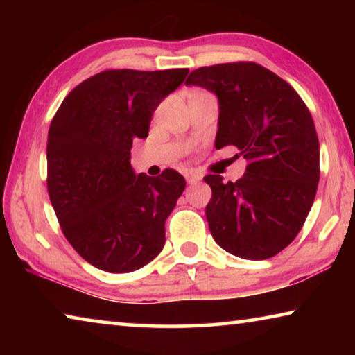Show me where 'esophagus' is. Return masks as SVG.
<instances>
[{"label":"esophagus","instance_id":"esophagus-1","mask_svg":"<svg viewBox=\"0 0 355 355\" xmlns=\"http://www.w3.org/2000/svg\"><path fill=\"white\" fill-rule=\"evenodd\" d=\"M200 180H202V175H199V173H188V175H186V182L189 184H194L197 182H200Z\"/></svg>","mask_w":355,"mask_h":355}]
</instances>
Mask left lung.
Wrapping results in <instances>:
<instances>
[{
    "mask_svg": "<svg viewBox=\"0 0 355 355\" xmlns=\"http://www.w3.org/2000/svg\"><path fill=\"white\" fill-rule=\"evenodd\" d=\"M186 84L218 95L214 146H235L248 161L235 183L203 177L211 188L205 214L214 241L245 260L277 255L302 228L320 182V142L307 105L255 62L200 67Z\"/></svg>",
    "mask_w": 355,
    "mask_h": 355,
    "instance_id": "1",
    "label": "left lung"
}]
</instances>
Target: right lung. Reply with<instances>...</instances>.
Masks as SVG:
<instances>
[{
	"label": "right lung",
	"mask_w": 355,
	"mask_h": 355,
	"mask_svg": "<svg viewBox=\"0 0 355 355\" xmlns=\"http://www.w3.org/2000/svg\"><path fill=\"white\" fill-rule=\"evenodd\" d=\"M188 71L103 70L78 84L51 120L48 196L71 248L101 271H136L164 248L166 219L186 182L173 169L136 175L130 150Z\"/></svg>",
	"instance_id": "1"
}]
</instances>
